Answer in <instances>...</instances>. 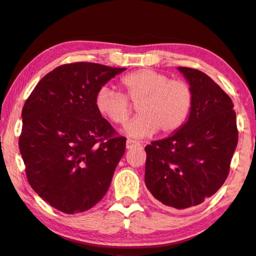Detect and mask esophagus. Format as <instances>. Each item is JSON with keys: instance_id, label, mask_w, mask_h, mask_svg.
Returning a JSON list of instances; mask_svg holds the SVG:
<instances>
[{"instance_id": "esophagus-1", "label": "esophagus", "mask_w": 256, "mask_h": 256, "mask_svg": "<svg viewBox=\"0 0 256 256\" xmlns=\"http://www.w3.org/2000/svg\"><path fill=\"white\" fill-rule=\"evenodd\" d=\"M137 146H140V142L132 140V139H128V140H126V148H128V150L137 148Z\"/></svg>"}]
</instances>
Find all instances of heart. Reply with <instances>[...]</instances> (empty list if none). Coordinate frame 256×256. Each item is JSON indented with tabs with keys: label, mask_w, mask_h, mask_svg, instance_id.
<instances>
[{
	"label": "heart",
	"mask_w": 256,
	"mask_h": 256,
	"mask_svg": "<svg viewBox=\"0 0 256 256\" xmlns=\"http://www.w3.org/2000/svg\"><path fill=\"white\" fill-rule=\"evenodd\" d=\"M125 96L103 86L94 98L97 111L112 124L120 125L131 114L132 103L138 104V117L124 126L131 138L151 137L160 130L170 134L178 131L192 112L194 94L190 85L153 69H140L122 77Z\"/></svg>",
	"instance_id": "obj_1"
}]
</instances>
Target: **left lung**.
Returning a JSON list of instances; mask_svg holds the SVG:
<instances>
[{
    "label": "left lung",
    "mask_w": 256,
    "mask_h": 256,
    "mask_svg": "<svg viewBox=\"0 0 256 256\" xmlns=\"http://www.w3.org/2000/svg\"><path fill=\"white\" fill-rule=\"evenodd\" d=\"M178 70L193 90L192 112L178 131L145 148V185L162 205L184 210L222 186L238 128L232 100L212 78L190 68Z\"/></svg>",
    "instance_id": "obj_1"
}]
</instances>
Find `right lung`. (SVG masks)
Masks as SVG:
<instances>
[{
	"label": "right lung",
	"instance_id": "obj_1",
	"mask_svg": "<svg viewBox=\"0 0 256 256\" xmlns=\"http://www.w3.org/2000/svg\"><path fill=\"white\" fill-rule=\"evenodd\" d=\"M125 68L64 64L46 74L22 110L20 152L44 202L66 214L90 210L108 192L126 138L94 105L96 94Z\"/></svg>",
	"mask_w": 256,
	"mask_h": 256
}]
</instances>
